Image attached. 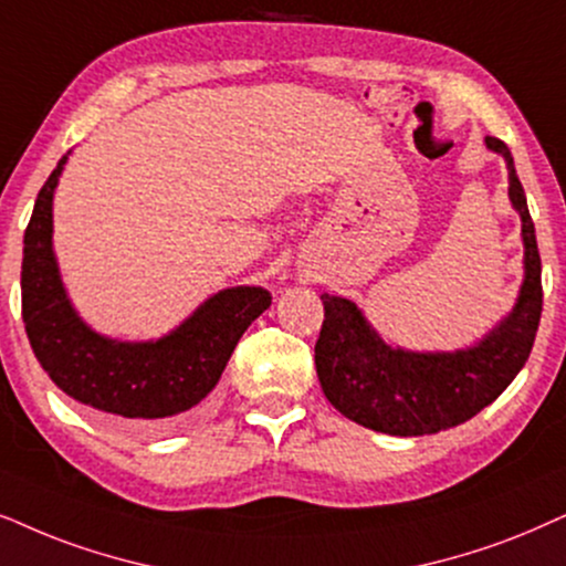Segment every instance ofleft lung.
Wrapping results in <instances>:
<instances>
[{"mask_svg":"<svg viewBox=\"0 0 566 566\" xmlns=\"http://www.w3.org/2000/svg\"><path fill=\"white\" fill-rule=\"evenodd\" d=\"M486 148L507 164L510 202L523 223V285L507 317L458 350H408L385 343L350 298L322 293L325 322L314 364L325 398L350 421L390 437H423L481 413L523 369L538 333L541 254L515 160L502 139Z\"/></svg>","mask_w":566,"mask_h":566,"instance_id":"1","label":"left lung"}]
</instances>
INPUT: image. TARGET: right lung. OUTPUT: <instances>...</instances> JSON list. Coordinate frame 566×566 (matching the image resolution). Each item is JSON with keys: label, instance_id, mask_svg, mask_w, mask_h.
Instances as JSON below:
<instances>
[{"label": "right lung", "instance_id": "obj_1", "mask_svg": "<svg viewBox=\"0 0 566 566\" xmlns=\"http://www.w3.org/2000/svg\"><path fill=\"white\" fill-rule=\"evenodd\" d=\"M67 156L41 187L23 239V322L43 371L70 398L137 429L192 421L244 329L268 310L260 285L223 289L158 340H116L80 317L54 254V192Z\"/></svg>", "mask_w": 566, "mask_h": 566}]
</instances>
